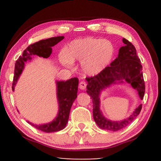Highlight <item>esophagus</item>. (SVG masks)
Instances as JSON below:
<instances>
[{
  "label": "esophagus",
  "instance_id": "esophagus-1",
  "mask_svg": "<svg viewBox=\"0 0 161 161\" xmlns=\"http://www.w3.org/2000/svg\"><path fill=\"white\" fill-rule=\"evenodd\" d=\"M79 87H80V89H81V90H84V89H85L86 87V83L84 81H81L80 83V85H79Z\"/></svg>",
  "mask_w": 161,
  "mask_h": 161
}]
</instances>
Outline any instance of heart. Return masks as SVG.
<instances>
[{
	"label": "heart",
	"mask_w": 161,
	"mask_h": 161,
	"mask_svg": "<svg viewBox=\"0 0 161 161\" xmlns=\"http://www.w3.org/2000/svg\"><path fill=\"white\" fill-rule=\"evenodd\" d=\"M116 49L107 40L94 37H84L74 40L62 50L59 59L67 67L73 61L81 62V69L87 75H97L107 68L115 57Z\"/></svg>",
	"instance_id": "1"
}]
</instances>
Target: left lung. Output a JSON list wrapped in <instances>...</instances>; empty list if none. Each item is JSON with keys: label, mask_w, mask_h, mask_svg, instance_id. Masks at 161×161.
Listing matches in <instances>:
<instances>
[{"label": "left lung", "mask_w": 161, "mask_h": 161, "mask_svg": "<svg viewBox=\"0 0 161 161\" xmlns=\"http://www.w3.org/2000/svg\"><path fill=\"white\" fill-rule=\"evenodd\" d=\"M125 46L119 49L118 58L105 68L99 74L94 77H86L88 82L86 92L91 97L93 103L94 119L100 129L116 131L127 126L140 114L142 104H140L133 111L132 115L121 121H111L102 115L99 108V94L102 89L116 81L130 84L136 89L141 99L145 94V82L143 80L142 65L136 54V48L129 40L124 38Z\"/></svg>", "instance_id": "8db88e82"}]
</instances>
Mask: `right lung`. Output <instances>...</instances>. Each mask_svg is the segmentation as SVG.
<instances>
[{
	"label": "right lung",
	"mask_w": 161,
	"mask_h": 161,
	"mask_svg": "<svg viewBox=\"0 0 161 161\" xmlns=\"http://www.w3.org/2000/svg\"><path fill=\"white\" fill-rule=\"evenodd\" d=\"M64 37V36H58L40 40L29 45L23 51V56L19 57L15 64L14 77L12 84L13 91H14V87L23 69L25 62L28 59H31V56L36 54L45 58H49L52 53V47L58 44ZM78 84L79 80L77 77L72 78L66 81H57L59 103V113L57 118L51 123L43 125H36L28 121V123L37 129L47 133L59 131L64 129L69 119L70 108L77 97Z\"/></svg>",
	"instance_id": "right-lung-1"
}]
</instances>
